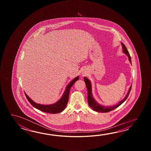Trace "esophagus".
<instances>
[{"instance_id":"1","label":"esophagus","mask_w":151,"mask_h":151,"mask_svg":"<svg viewBox=\"0 0 151 151\" xmlns=\"http://www.w3.org/2000/svg\"><path fill=\"white\" fill-rule=\"evenodd\" d=\"M82 74H83V76H84L85 74H86V73L85 72H83V73H82Z\"/></svg>"}]
</instances>
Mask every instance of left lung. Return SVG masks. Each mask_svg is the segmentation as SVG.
<instances>
[{
  "label": "left lung",
  "instance_id": "obj_1",
  "mask_svg": "<svg viewBox=\"0 0 151 151\" xmlns=\"http://www.w3.org/2000/svg\"><path fill=\"white\" fill-rule=\"evenodd\" d=\"M121 43H122L121 44L122 45V52H123L124 53H125L126 55H127L128 56V60L130 62V63L131 64V58L130 57V55L129 54V52H128L127 48L126 47L125 45H124L122 42H121ZM83 79H84V81H85V84H86L87 90V99H88V105H89L90 107L92 108L93 110L96 111V112H109V111H111L113 109H116V108L118 107L127 98L128 95L129 94V92L131 91V90L132 85H131V86L129 87L128 92L127 93L125 97L121 101H120L117 104H116L115 105H113V106H104V105L99 104L94 98L93 94H92V84L91 83V81L86 77H84Z\"/></svg>",
  "mask_w": 151,
  "mask_h": 151
}]
</instances>
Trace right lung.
Segmentation results:
<instances>
[{"instance_id": "right-lung-1", "label": "right lung", "mask_w": 151, "mask_h": 151, "mask_svg": "<svg viewBox=\"0 0 151 151\" xmlns=\"http://www.w3.org/2000/svg\"><path fill=\"white\" fill-rule=\"evenodd\" d=\"M78 79H79V76H77L71 81V82L68 84L67 86L66 87L64 92L60 98V99L54 104H50V105H42V104H37L35 103L33 100H32L25 92L26 97L32 106L35 107L37 109L40 110L42 112L49 113L52 114H56V113L61 112L65 109L66 106L68 104L69 93H70L71 87L73 85L75 82L77 81Z\"/></svg>"}]
</instances>
